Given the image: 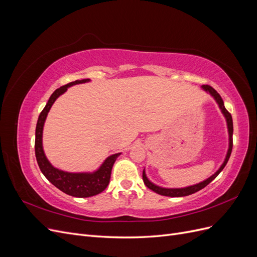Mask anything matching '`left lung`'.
Listing matches in <instances>:
<instances>
[{"instance_id":"1","label":"left lung","mask_w":257,"mask_h":257,"mask_svg":"<svg viewBox=\"0 0 257 257\" xmlns=\"http://www.w3.org/2000/svg\"><path fill=\"white\" fill-rule=\"evenodd\" d=\"M201 89H203L204 91H206L207 93H209V94L214 98L216 104L219 105V108L221 109L225 120H226L227 130H228V150H227V153H226V157H225V160L223 162V164L220 166V168L217 169L212 176H210L208 179H206V180H204V181H201V182L196 183V184H193V185L185 186V188L169 189V188H163V186H159L157 184H154V183H152L149 180V179H148V177L146 175V172H145V169H144V172H143L144 183L146 184L147 188H149L153 192L160 194V195L169 196V197H182V196H188V195H191V194H194V193L198 192L199 190L204 189L205 186H207L212 180H214V179L216 178V176L222 172L223 168L225 167V165L227 164V162L229 160L231 149H232V132H234V127H232L231 114L226 110V108H225L224 102H223L221 95L212 87H210V85H208V84H204L203 87H201Z\"/></svg>"}]
</instances>
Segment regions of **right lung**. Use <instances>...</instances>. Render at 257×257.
I'll return each instance as SVG.
<instances>
[{
  "label": "right lung",
  "instance_id": "right-lung-1",
  "mask_svg": "<svg viewBox=\"0 0 257 257\" xmlns=\"http://www.w3.org/2000/svg\"><path fill=\"white\" fill-rule=\"evenodd\" d=\"M91 81L90 79H82L69 82L63 87H61L54 91L48 99V103L46 104L43 111L38 116L36 130H35V157L37 164L44 176L48 179L56 188L64 192L67 195L74 197H91L102 193L109 184L111 169L114 164L116 158L121 153H115L108 157L103 164L100 165L95 172L92 173H68L54 167L48 161L47 157L44 152L43 148V130L44 124L47 118V114L50 110L51 106L56 102V99L63 94L66 90L75 84L85 83Z\"/></svg>",
  "mask_w": 257,
  "mask_h": 257
}]
</instances>
